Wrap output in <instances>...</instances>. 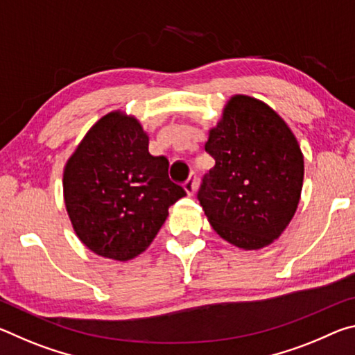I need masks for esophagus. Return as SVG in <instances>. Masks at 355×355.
<instances>
[{
    "label": "esophagus",
    "mask_w": 355,
    "mask_h": 355,
    "mask_svg": "<svg viewBox=\"0 0 355 355\" xmlns=\"http://www.w3.org/2000/svg\"><path fill=\"white\" fill-rule=\"evenodd\" d=\"M196 189H197V175L194 172H192L189 178L184 182V191L188 192L189 196H192L196 192Z\"/></svg>",
    "instance_id": "obj_1"
}]
</instances>
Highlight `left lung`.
<instances>
[{"instance_id": "8db88e82", "label": "left lung", "mask_w": 355, "mask_h": 355, "mask_svg": "<svg viewBox=\"0 0 355 355\" xmlns=\"http://www.w3.org/2000/svg\"><path fill=\"white\" fill-rule=\"evenodd\" d=\"M205 150L216 164L197 199L216 233L245 250L271 244L290 224L302 191L304 156L291 130L263 101L235 95Z\"/></svg>"}]
</instances>
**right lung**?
Here are the masks:
<instances>
[{
	"mask_svg": "<svg viewBox=\"0 0 355 355\" xmlns=\"http://www.w3.org/2000/svg\"><path fill=\"white\" fill-rule=\"evenodd\" d=\"M183 196V186L169 178V159L150 153L141 123L122 112L101 117L64 171L65 207L78 238L119 261L148 248Z\"/></svg>",
	"mask_w": 355,
	"mask_h": 355,
	"instance_id": "obj_1",
	"label": "right lung"
}]
</instances>
